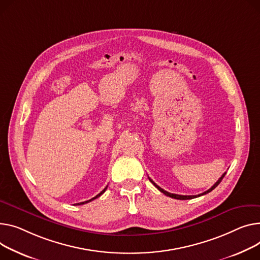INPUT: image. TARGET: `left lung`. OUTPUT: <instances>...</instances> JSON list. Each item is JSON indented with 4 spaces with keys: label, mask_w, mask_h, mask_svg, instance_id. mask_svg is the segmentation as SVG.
Here are the masks:
<instances>
[{
    "label": "left lung",
    "mask_w": 260,
    "mask_h": 260,
    "mask_svg": "<svg viewBox=\"0 0 260 260\" xmlns=\"http://www.w3.org/2000/svg\"><path fill=\"white\" fill-rule=\"evenodd\" d=\"M224 175H226V172H224V174H222V176L217 180V182L210 188V189H208L207 190V191H205V192H203V193H201V194H198V196H181V194H175V193H170V192H168V191H166V190H164V189H162L160 186H158L157 184H155L151 179H149V181L157 187L161 192H163L165 196H167V197H169V198H172V199H176V200H191V199H196V198H199V197H202V196H204V194H207V193H209L210 191H212V190L215 188V187H217V185L221 182V180L223 179V177H224Z\"/></svg>",
    "instance_id": "obj_1"
}]
</instances>
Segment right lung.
<instances>
[{
  "instance_id": "right-lung-1",
  "label": "right lung",
  "mask_w": 260,
  "mask_h": 260,
  "mask_svg": "<svg viewBox=\"0 0 260 260\" xmlns=\"http://www.w3.org/2000/svg\"><path fill=\"white\" fill-rule=\"evenodd\" d=\"M107 188H108V186H107V187H106V188H105V189H103V190H102V191H101V192H100V193H98V194H97V196H96V197H94V198H93V199H91V200H89V201H85V202H81V203H77V204H76V205H83V204H86V203H89V202H91V201H93V200H95V199H97V198H99V197H100V196H101V194H102V193H105V191H106V190H107Z\"/></svg>"
}]
</instances>
